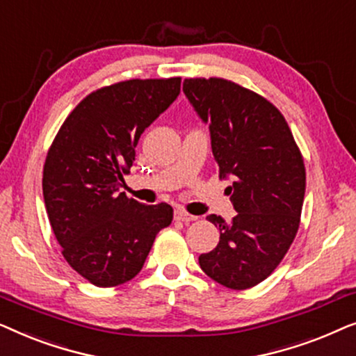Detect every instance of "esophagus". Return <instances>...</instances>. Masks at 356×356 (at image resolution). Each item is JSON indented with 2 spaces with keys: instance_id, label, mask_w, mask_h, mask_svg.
Returning a JSON list of instances; mask_svg holds the SVG:
<instances>
[{
  "instance_id": "34e87169",
  "label": "esophagus",
  "mask_w": 356,
  "mask_h": 356,
  "mask_svg": "<svg viewBox=\"0 0 356 356\" xmlns=\"http://www.w3.org/2000/svg\"><path fill=\"white\" fill-rule=\"evenodd\" d=\"M175 218H177V220H181V222H184V223H189V222H194L196 220V216H191V213H188V212H184V211H181V209H177V211H175Z\"/></svg>"
}]
</instances>
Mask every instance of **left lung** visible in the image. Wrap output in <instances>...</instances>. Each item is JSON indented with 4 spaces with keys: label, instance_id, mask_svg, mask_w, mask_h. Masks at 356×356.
<instances>
[{
    "label": "left lung",
    "instance_id": "8db88e82",
    "mask_svg": "<svg viewBox=\"0 0 356 356\" xmlns=\"http://www.w3.org/2000/svg\"><path fill=\"white\" fill-rule=\"evenodd\" d=\"M183 92L209 124L218 177L236 216L211 213L220 241L199 256L206 274L233 290L251 289L272 274L298 232L306 173L293 134L264 97L232 81L184 79Z\"/></svg>",
    "mask_w": 356,
    "mask_h": 356
}]
</instances>
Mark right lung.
I'll list each match as a JSON object with an SVG mask.
<instances>
[{"mask_svg":"<svg viewBox=\"0 0 356 356\" xmlns=\"http://www.w3.org/2000/svg\"><path fill=\"white\" fill-rule=\"evenodd\" d=\"M181 77L133 79L87 95L63 123L43 167V199L63 256L97 286H116L143 269L168 204L145 206L120 188L140 134L177 100Z\"/></svg>","mask_w":356,"mask_h":356,"instance_id":"right-lung-1","label":"right lung"}]
</instances>
